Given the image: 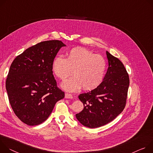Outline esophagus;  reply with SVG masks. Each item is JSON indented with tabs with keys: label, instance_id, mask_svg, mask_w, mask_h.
I'll list each match as a JSON object with an SVG mask.
<instances>
[{
	"label": "esophagus",
	"instance_id": "1",
	"mask_svg": "<svg viewBox=\"0 0 153 153\" xmlns=\"http://www.w3.org/2000/svg\"><path fill=\"white\" fill-rule=\"evenodd\" d=\"M65 98H69V99H71V98H73V97H72V94L66 93V94H65Z\"/></svg>",
	"mask_w": 153,
	"mask_h": 153
}]
</instances>
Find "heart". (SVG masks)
<instances>
[{
	"label": "heart",
	"mask_w": 153,
	"mask_h": 153,
	"mask_svg": "<svg viewBox=\"0 0 153 153\" xmlns=\"http://www.w3.org/2000/svg\"><path fill=\"white\" fill-rule=\"evenodd\" d=\"M52 71L59 79L64 81L61 88L68 92H75L81 87L85 91L97 88L105 76L106 62L100 55L82 47H76L66 53L65 59L58 56L52 62Z\"/></svg>",
	"instance_id": "1"
}]
</instances>
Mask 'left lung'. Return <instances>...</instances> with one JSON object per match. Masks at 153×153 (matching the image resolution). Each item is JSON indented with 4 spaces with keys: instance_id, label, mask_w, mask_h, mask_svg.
<instances>
[{
    "instance_id": "left-lung-1",
    "label": "left lung",
    "mask_w": 153,
    "mask_h": 153,
    "mask_svg": "<svg viewBox=\"0 0 153 153\" xmlns=\"http://www.w3.org/2000/svg\"><path fill=\"white\" fill-rule=\"evenodd\" d=\"M108 68L103 81L95 89L81 94L82 111L76 114L83 126L98 128L111 122L124 109L129 85V75L123 63L106 51Z\"/></svg>"
}]
</instances>
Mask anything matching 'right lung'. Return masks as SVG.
I'll return each instance as SVG.
<instances>
[{"label":"right lung","instance_id":"obj_1","mask_svg":"<svg viewBox=\"0 0 153 153\" xmlns=\"http://www.w3.org/2000/svg\"><path fill=\"white\" fill-rule=\"evenodd\" d=\"M58 40L39 42L26 49L13 61L6 80L11 106L19 119L29 126L45 121L64 92L56 86L52 62L60 48Z\"/></svg>","mask_w":153,"mask_h":153}]
</instances>
